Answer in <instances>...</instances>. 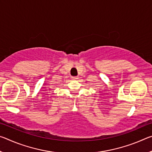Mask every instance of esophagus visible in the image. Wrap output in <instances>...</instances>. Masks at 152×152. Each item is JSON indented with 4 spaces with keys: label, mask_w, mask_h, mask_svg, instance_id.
<instances>
[{
    "label": "esophagus",
    "mask_w": 152,
    "mask_h": 152,
    "mask_svg": "<svg viewBox=\"0 0 152 152\" xmlns=\"http://www.w3.org/2000/svg\"><path fill=\"white\" fill-rule=\"evenodd\" d=\"M72 80H76V79H78V77H77V76H73V77H72Z\"/></svg>",
    "instance_id": "obj_1"
}]
</instances>
